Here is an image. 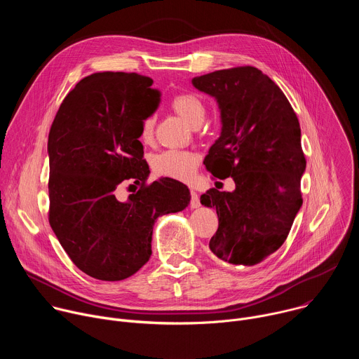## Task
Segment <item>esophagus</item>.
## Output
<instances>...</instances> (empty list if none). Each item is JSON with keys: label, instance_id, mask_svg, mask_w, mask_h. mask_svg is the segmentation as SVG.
<instances>
[{"label": "esophagus", "instance_id": "34e87169", "mask_svg": "<svg viewBox=\"0 0 359 359\" xmlns=\"http://www.w3.org/2000/svg\"><path fill=\"white\" fill-rule=\"evenodd\" d=\"M190 194H191V198H190V209H197L200 208V197L197 194L196 190H190Z\"/></svg>", "mask_w": 359, "mask_h": 359}]
</instances>
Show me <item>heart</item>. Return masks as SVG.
<instances>
[{
  "label": "heart",
  "instance_id": "b5f03b06",
  "mask_svg": "<svg viewBox=\"0 0 359 359\" xmlns=\"http://www.w3.org/2000/svg\"><path fill=\"white\" fill-rule=\"evenodd\" d=\"M173 111L183 118L190 126L197 128L206 115V107L201 97L193 92H180L172 99ZM155 129V118L151 115L143 118L140 123V139L149 140ZM198 163L196 153L189 150L170 149L163 150L151 158V168L159 176L187 180L193 176Z\"/></svg>",
  "mask_w": 359,
  "mask_h": 359
}]
</instances>
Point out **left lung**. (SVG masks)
<instances>
[{
    "instance_id": "left-lung-1",
    "label": "left lung",
    "mask_w": 359,
    "mask_h": 359,
    "mask_svg": "<svg viewBox=\"0 0 359 359\" xmlns=\"http://www.w3.org/2000/svg\"><path fill=\"white\" fill-rule=\"evenodd\" d=\"M191 83L216 97L223 125L203 163L236 183L234 191L200 196L219 216L209 247L230 264H259L283 245L302 206L298 118L278 85L254 67L215 71Z\"/></svg>"
}]
</instances>
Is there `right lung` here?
I'll return each mask as SVG.
<instances>
[{
	"instance_id": "right-lung-1",
	"label": "right lung",
	"mask_w": 359,
	"mask_h": 359,
	"mask_svg": "<svg viewBox=\"0 0 359 359\" xmlns=\"http://www.w3.org/2000/svg\"><path fill=\"white\" fill-rule=\"evenodd\" d=\"M151 83L135 72L92 74L65 96L49 130V224L72 263L96 280L140 270L155 220L190 203L187 186L175 179L146 183L140 123L161 100ZM126 181L140 189L123 202L116 193Z\"/></svg>"
}]
</instances>
